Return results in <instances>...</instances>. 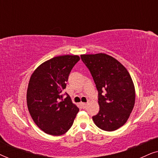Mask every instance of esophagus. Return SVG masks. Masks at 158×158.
Segmentation results:
<instances>
[{"label": "esophagus", "instance_id": "esophagus-1", "mask_svg": "<svg viewBox=\"0 0 158 158\" xmlns=\"http://www.w3.org/2000/svg\"><path fill=\"white\" fill-rule=\"evenodd\" d=\"M81 106L83 108V109H85V108L86 107V106H87V103H81Z\"/></svg>", "mask_w": 158, "mask_h": 158}]
</instances>
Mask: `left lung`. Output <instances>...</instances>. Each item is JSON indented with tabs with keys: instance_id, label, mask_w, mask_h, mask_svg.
Masks as SVG:
<instances>
[{
	"instance_id": "obj_1",
	"label": "left lung",
	"mask_w": 158,
	"mask_h": 158,
	"mask_svg": "<svg viewBox=\"0 0 158 158\" xmlns=\"http://www.w3.org/2000/svg\"><path fill=\"white\" fill-rule=\"evenodd\" d=\"M98 91V114L93 120L98 128L112 131L127 122L135 103V88L126 68L104 53L81 55Z\"/></svg>"
}]
</instances>
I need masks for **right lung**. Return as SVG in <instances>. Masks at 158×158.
Wrapping results in <instances>:
<instances>
[{
    "label": "right lung",
    "instance_id": "obj_1",
    "mask_svg": "<svg viewBox=\"0 0 158 158\" xmlns=\"http://www.w3.org/2000/svg\"><path fill=\"white\" fill-rule=\"evenodd\" d=\"M80 60L77 55L55 57L41 64L30 77L27 93L29 114L39 128L50 135L68 131L79 109L62 92L71 70Z\"/></svg>",
    "mask_w": 158,
    "mask_h": 158
}]
</instances>
